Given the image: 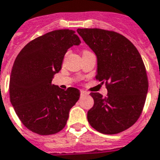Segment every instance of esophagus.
Wrapping results in <instances>:
<instances>
[{"label":"esophagus","mask_w":160,"mask_h":160,"mask_svg":"<svg viewBox=\"0 0 160 160\" xmlns=\"http://www.w3.org/2000/svg\"><path fill=\"white\" fill-rule=\"evenodd\" d=\"M88 92L85 91H80V96H86V95H88Z\"/></svg>","instance_id":"obj_1"}]
</instances>
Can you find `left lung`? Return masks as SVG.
<instances>
[{
	"label": "left lung",
	"mask_w": 160,
	"mask_h": 160,
	"mask_svg": "<svg viewBox=\"0 0 160 160\" xmlns=\"http://www.w3.org/2000/svg\"><path fill=\"white\" fill-rule=\"evenodd\" d=\"M97 58L96 79L106 83L107 96L91 92L94 105L87 113L91 126L104 134L125 131L139 118L148 81L142 57L122 34L100 28H78Z\"/></svg>",
	"instance_id": "obj_1"
}]
</instances>
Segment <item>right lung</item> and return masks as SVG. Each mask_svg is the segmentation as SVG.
<instances>
[{
    "mask_svg": "<svg viewBox=\"0 0 160 160\" xmlns=\"http://www.w3.org/2000/svg\"><path fill=\"white\" fill-rule=\"evenodd\" d=\"M80 40L75 32L61 29L29 42L18 53L10 77V100L24 126L39 135L55 134L66 125L80 91L52 85L67 50Z\"/></svg>",
    "mask_w": 160,
    "mask_h": 160,
    "instance_id": "obj_1",
    "label": "right lung"
}]
</instances>
